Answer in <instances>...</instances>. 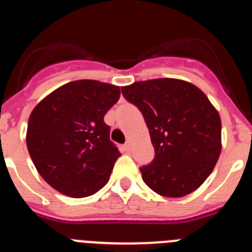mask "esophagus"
<instances>
[{"instance_id": "esophagus-1", "label": "esophagus", "mask_w": 252, "mask_h": 252, "mask_svg": "<svg viewBox=\"0 0 252 252\" xmlns=\"http://www.w3.org/2000/svg\"><path fill=\"white\" fill-rule=\"evenodd\" d=\"M124 150H125V152H130V150H131V144L130 143H126V144H125V145H124Z\"/></svg>"}]
</instances>
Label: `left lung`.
Here are the masks:
<instances>
[{"instance_id": "obj_1", "label": "left lung", "mask_w": 252, "mask_h": 252, "mask_svg": "<svg viewBox=\"0 0 252 252\" xmlns=\"http://www.w3.org/2000/svg\"><path fill=\"white\" fill-rule=\"evenodd\" d=\"M121 90L141 112L156 152L152 162L140 167L144 182L167 197L196 190L222 149L220 117L208 96L177 79L139 81Z\"/></svg>"}]
</instances>
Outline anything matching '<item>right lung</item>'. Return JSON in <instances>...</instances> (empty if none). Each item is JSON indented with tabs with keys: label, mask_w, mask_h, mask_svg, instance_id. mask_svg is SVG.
Wrapping results in <instances>:
<instances>
[{
	"label": "right lung",
	"mask_w": 252,
	"mask_h": 252,
	"mask_svg": "<svg viewBox=\"0 0 252 252\" xmlns=\"http://www.w3.org/2000/svg\"><path fill=\"white\" fill-rule=\"evenodd\" d=\"M120 88L77 80L56 89L33 109L27 145L36 171L71 197L95 193L121 156L109 139L104 115L120 99Z\"/></svg>",
	"instance_id": "right-lung-1"
}]
</instances>
